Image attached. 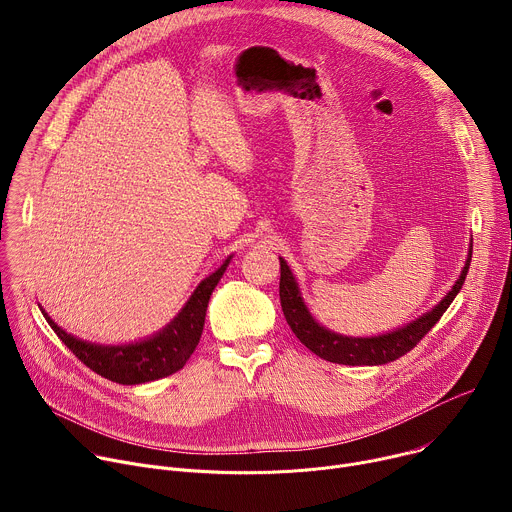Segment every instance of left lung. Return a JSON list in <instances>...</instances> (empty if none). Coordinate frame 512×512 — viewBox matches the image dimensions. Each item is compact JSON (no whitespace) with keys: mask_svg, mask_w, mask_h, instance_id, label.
I'll return each mask as SVG.
<instances>
[{"mask_svg":"<svg viewBox=\"0 0 512 512\" xmlns=\"http://www.w3.org/2000/svg\"><path fill=\"white\" fill-rule=\"evenodd\" d=\"M470 261H472V251L468 255V261H466V267H464L460 279L456 281L450 294L425 316L417 318L409 326H405L397 332H391V334H383V336H375V338H348V336H340V334L326 330L310 316L306 304L302 302L300 289L296 285L294 275H291L287 263L279 257L281 310H283V316H285L291 332H294L298 336V340L306 348H310L314 354H318L320 358L336 362V364H350V367H358V364H371V367L373 364H385V362L397 360L399 356H403L411 348H415V344L437 324V320L444 316V312L450 308V304L454 302V298L458 296V291L462 289V285L466 281Z\"/></svg>","mask_w":512,"mask_h":512,"instance_id":"left-lung-1","label":"left lung"}]
</instances>
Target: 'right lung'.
<instances>
[{
    "instance_id": "obj_1",
    "label": "right lung",
    "mask_w": 512,
    "mask_h": 512,
    "mask_svg": "<svg viewBox=\"0 0 512 512\" xmlns=\"http://www.w3.org/2000/svg\"><path fill=\"white\" fill-rule=\"evenodd\" d=\"M229 261L231 259H227L196 287L188 304L168 328H164L158 336L137 344L97 346L91 342H83L58 328L46 314L44 316L56 336L64 342V346L97 375L119 385H139L156 381L180 371L194 352L204 328L210 294L216 283L221 281Z\"/></svg>"
}]
</instances>
